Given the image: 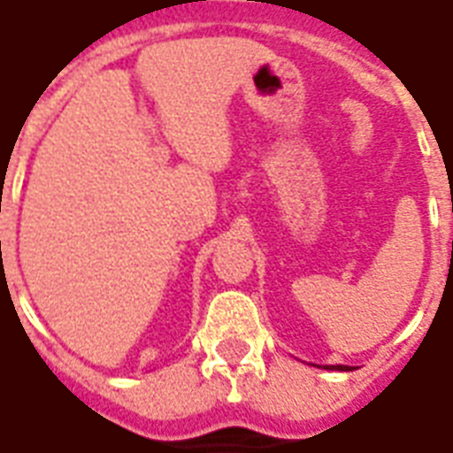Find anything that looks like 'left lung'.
Masks as SVG:
<instances>
[{
    "instance_id": "left-lung-1",
    "label": "left lung",
    "mask_w": 453,
    "mask_h": 453,
    "mask_svg": "<svg viewBox=\"0 0 453 453\" xmlns=\"http://www.w3.org/2000/svg\"><path fill=\"white\" fill-rule=\"evenodd\" d=\"M328 369H338V371H349L347 366H328Z\"/></svg>"
}]
</instances>
